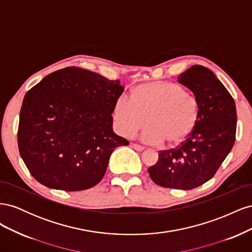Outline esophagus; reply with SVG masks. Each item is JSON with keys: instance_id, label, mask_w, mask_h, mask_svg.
I'll return each instance as SVG.
<instances>
[{"instance_id": "esophagus-1", "label": "esophagus", "mask_w": 252, "mask_h": 252, "mask_svg": "<svg viewBox=\"0 0 252 252\" xmlns=\"http://www.w3.org/2000/svg\"><path fill=\"white\" fill-rule=\"evenodd\" d=\"M131 146H132V148H134L136 151H143V150L145 149L144 146H141V145H139V144H132Z\"/></svg>"}]
</instances>
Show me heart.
<instances>
[{
	"label": "heart",
	"instance_id": "1",
	"mask_svg": "<svg viewBox=\"0 0 252 252\" xmlns=\"http://www.w3.org/2000/svg\"><path fill=\"white\" fill-rule=\"evenodd\" d=\"M200 117L199 103L178 84L156 81L141 84L131 98L119 96L113 104L112 120L117 131L131 138L146 123L142 140L148 144L174 147L192 133Z\"/></svg>",
	"mask_w": 252,
	"mask_h": 252
}]
</instances>
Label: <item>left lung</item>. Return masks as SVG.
Listing matches in <instances>:
<instances>
[{
	"label": "left lung",
	"instance_id": "8db88e82",
	"mask_svg": "<svg viewBox=\"0 0 252 252\" xmlns=\"http://www.w3.org/2000/svg\"><path fill=\"white\" fill-rule=\"evenodd\" d=\"M178 82L194 94L199 121L180 147L159 152L148 172L159 186L189 190L209 181L232 149L236 109L230 94L208 68L193 65L179 75Z\"/></svg>",
	"mask_w": 252,
	"mask_h": 252
}]
</instances>
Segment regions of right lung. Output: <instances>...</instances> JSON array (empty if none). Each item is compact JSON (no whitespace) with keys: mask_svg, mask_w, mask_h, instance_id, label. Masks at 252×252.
<instances>
[{"mask_svg":"<svg viewBox=\"0 0 252 252\" xmlns=\"http://www.w3.org/2000/svg\"><path fill=\"white\" fill-rule=\"evenodd\" d=\"M123 91L120 81L77 67L52 72L30 89L18 144L32 177L65 191L95 186L113 150L129 144L112 128L113 104Z\"/></svg>","mask_w":252,"mask_h":252,"instance_id":"right-lung-1","label":"right lung"}]
</instances>
